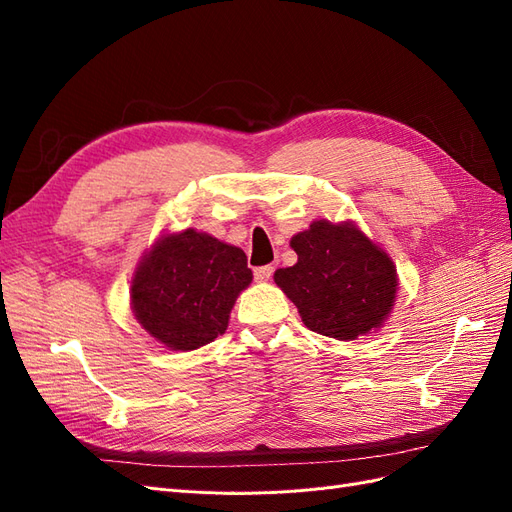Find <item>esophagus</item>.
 <instances>
[{
  "label": "esophagus",
  "mask_w": 512,
  "mask_h": 512,
  "mask_svg": "<svg viewBox=\"0 0 512 512\" xmlns=\"http://www.w3.org/2000/svg\"><path fill=\"white\" fill-rule=\"evenodd\" d=\"M271 275H273V267L271 265H265V267H258V269H254V277L258 282H269L271 280Z\"/></svg>",
  "instance_id": "esophagus-1"
}]
</instances>
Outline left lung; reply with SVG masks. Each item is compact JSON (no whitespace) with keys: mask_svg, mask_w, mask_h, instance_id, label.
<instances>
[{"mask_svg":"<svg viewBox=\"0 0 512 512\" xmlns=\"http://www.w3.org/2000/svg\"><path fill=\"white\" fill-rule=\"evenodd\" d=\"M297 265L273 280L309 331L350 342L391 316L399 277L393 258L354 222L316 220L290 239Z\"/></svg>","mask_w":512,"mask_h":512,"instance_id":"left-lung-1","label":"left lung"}]
</instances>
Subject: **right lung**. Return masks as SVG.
Returning <instances> with one entry per match:
<instances>
[{"instance_id":"obj_1","label":"right lung","mask_w":512,"mask_h":512,"mask_svg":"<svg viewBox=\"0 0 512 512\" xmlns=\"http://www.w3.org/2000/svg\"><path fill=\"white\" fill-rule=\"evenodd\" d=\"M252 277L241 247L194 228L164 232L138 260L130 305L158 344L188 352L226 333L230 309Z\"/></svg>"}]
</instances>
